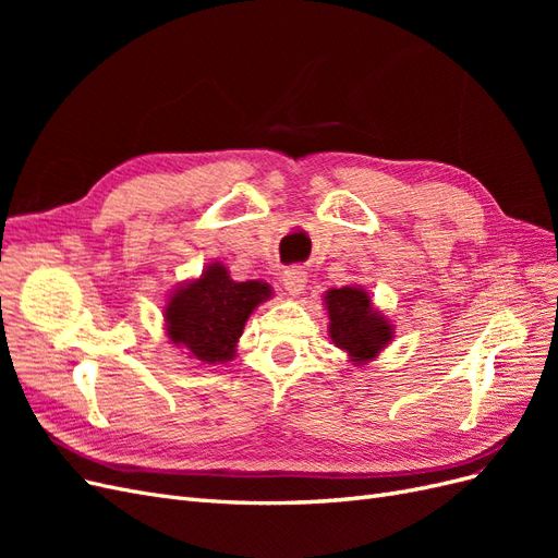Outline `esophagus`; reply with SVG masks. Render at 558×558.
Returning a JSON list of instances; mask_svg holds the SVG:
<instances>
[{"label":"esophagus","mask_w":558,"mask_h":558,"mask_svg":"<svg viewBox=\"0 0 558 558\" xmlns=\"http://www.w3.org/2000/svg\"><path fill=\"white\" fill-rule=\"evenodd\" d=\"M281 281H283V289H286V291H289L291 295H298V293L305 291L307 272H305V269H300V267H289V269H286V272H283Z\"/></svg>","instance_id":"1"}]
</instances>
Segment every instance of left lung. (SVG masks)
Returning <instances> with one entry per match:
<instances>
[{
  "label": "left lung",
  "mask_w": 558,
  "mask_h": 558,
  "mask_svg": "<svg viewBox=\"0 0 558 558\" xmlns=\"http://www.w3.org/2000/svg\"><path fill=\"white\" fill-rule=\"evenodd\" d=\"M330 316V337L335 347L344 349L351 361H373L391 340L393 328L373 310V300L356 286H342L326 293Z\"/></svg>",
  "instance_id": "1"
}]
</instances>
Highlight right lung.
<instances>
[{"label":"right lung","mask_w":558,"mask_h":558,"mask_svg":"<svg viewBox=\"0 0 558 558\" xmlns=\"http://www.w3.org/2000/svg\"><path fill=\"white\" fill-rule=\"evenodd\" d=\"M272 295L263 281H234L221 263L197 281L181 286L165 307L167 335L199 363H228L234 356L246 318Z\"/></svg>","instance_id":"add662e5"}]
</instances>
